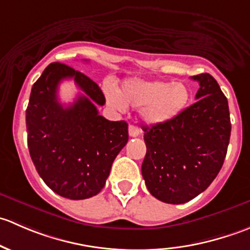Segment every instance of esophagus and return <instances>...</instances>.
Listing matches in <instances>:
<instances>
[{"instance_id":"esophagus-1","label":"esophagus","mask_w":250,"mask_h":250,"mask_svg":"<svg viewBox=\"0 0 250 250\" xmlns=\"http://www.w3.org/2000/svg\"><path fill=\"white\" fill-rule=\"evenodd\" d=\"M128 132H129V137L132 138H137L138 135H140V129L137 127V125H129V129H128Z\"/></svg>"}]
</instances>
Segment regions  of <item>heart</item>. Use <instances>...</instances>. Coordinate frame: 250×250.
Instances as JSON below:
<instances>
[{"label":"heart","instance_id":"heart-1","mask_svg":"<svg viewBox=\"0 0 250 250\" xmlns=\"http://www.w3.org/2000/svg\"><path fill=\"white\" fill-rule=\"evenodd\" d=\"M104 93L107 103L118 111L123 112L128 105L141 107V118L151 125L175 120L191 100V89L181 81L128 78L122 83L121 92L106 83Z\"/></svg>","mask_w":250,"mask_h":250}]
</instances>
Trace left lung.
<instances>
[{"instance_id":"left-lung-1","label":"left lung","mask_w":250,"mask_h":250,"mask_svg":"<svg viewBox=\"0 0 250 250\" xmlns=\"http://www.w3.org/2000/svg\"><path fill=\"white\" fill-rule=\"evenodd\" d=\"M200 83L197 102L175 120L144 127L146 155L141 173L151 195L165 203H186L203 192L223 167L231 135L229 103L211 75Z\"/></svg>"}]
</instances>
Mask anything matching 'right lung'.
<instances>
[{
  "instance_id": "1",
  "label": "right lung",
  "mask_w": 250,
  "mask_h": 250,
  "mask_svg": "<svg viewBox=\"0 0 250 250\" xmlns=\"http://www.w3.org/2000/svg\"><path fill=\"white\" fill-rule=\"evenodd\" d=\"M66 78H74L83 92L69 107L57 100L59 83ZM104 104L94 81L60 62L48 65L32 85L26 109L30 156L46 185L62 197L98 195L127 144V122L100 116L97 105Z\"/></svg>"
}]
</instances>
